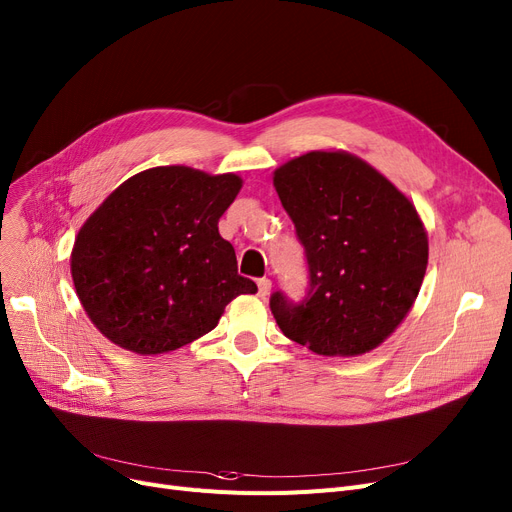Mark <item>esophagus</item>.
Wrapping results in <instances>:
<instances>
[{"label":"esophagus","mask_w":512,"mask_h":512,"mask_svg":"<svg viewBox=\"0 0 512 512\" xmlns=\"http://www.w3.org/2000/svg\"><path fill=\"white\" fill-rule=\"evenodd\" d=\"M269 292H271V279H267V277L258 279V296L264 298V296H269Z\"/></svg>","instance_id":"esophagus-1"}]
</instances>
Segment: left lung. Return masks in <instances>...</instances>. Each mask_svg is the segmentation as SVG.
Listing matches in <instances>:
<instances>
[{
	"label": "left lung",
	"mask_w": 512,
	"mask_h": 512,
	"mask_svg": "<svg viewBox=\"0 0 512 512\" xmlns=\"http://www.w3.org/2000/svg\"><path fill=\"white\" fill-rule=\"evenodd\" d=\"M309 262L311 288L271 311L290 340L323 357L374 351L412 311L428 264V237L391 180L346 151H311L273 172Z\"/></svg>",
	"instance_id": "8db88e82"
}]
</instances>
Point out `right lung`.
I'll return each instance as SVG.
<instances>
[{"label": "right lung", "instance_id": "add662e5", "mask_svg": "<svg viewBox=\"0 0 512 512\" xmlns=\"http://www.w3.org/2000/svg\"><path fill=\"white\" fill-rule=\"evenodd\" d=\"M243 187L237 174L159 166L128 178L79 229L77 298L96 330L136 355H161L212 332L256 283L237 273L218 220Z\"/></svg>", "mask_w": 512, "mask_h": 512}]
</instances>
